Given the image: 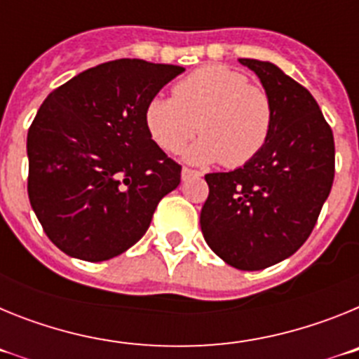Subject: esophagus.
<instances>
[{
    "mask_svg": "<svg viewBox=\"0 0 359 359\" xmlns=\"http://www.w3.org/2000/svg\"><path fill=\"white\" fill-rule=\"evenodd\" d=\"M192 176H201V172L199 170H194V169H189V167H183L182 169V180L185 182V180H189V177Z\"/></svg>",
    "mask_w": 359,
    "mask_h": 359,
    "instance_id": "34e87169",
    "label": "esophagus"
}]
</instances>
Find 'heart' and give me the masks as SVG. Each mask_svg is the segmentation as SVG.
Here are the masks:
<instances>
[{"label":"heart","instance_id":"1","mask_svg":"<svg viewBox=\"0 0 359 359\" xmlns=\"http://www.w3.org/2000/svg\"><path fill=\"white\" fill-rule=\"evenodd\" d=\"M174 98L154 97L145 107L151 138L167 152H185L192 163L221 161L241 167L262 151L273 126L268 91L252 84L243 73L221 65L198 68L177 82Z\"/></svg>","mask_w":359,"mask_h":359}]
</instances>
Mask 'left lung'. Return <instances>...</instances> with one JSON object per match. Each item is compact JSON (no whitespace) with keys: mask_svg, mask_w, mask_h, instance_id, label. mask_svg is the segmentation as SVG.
Returning <instances> with one entry per match:
<instances>
[{"mask_svg":"<svg viewBox=\"0 0 359 359\" xmlns=\"http://www.w3.org/2000/svg\"><path fill=\"white\" fill-rule=\"evenodd\" d=\"M273 106L262 151L230 172L205 176L201 231L226 264L257 271L293 255L311 236L334 180V138L313 95L278 66L239 59Z\"/></svg>","mask_w":359,"mask_h":359,"instance_id":"8db88e82","label":"left lung"}]
</instances>
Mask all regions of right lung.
I'll return each instance as SVG.
<instances>
[{
    "mask_svg": "<svg viewBox=\"0 0 359 359\" xmlns=\"http://www.w3.org/2000/svg\"><path fill=\"white\" fill-rule=\"evenodd\" d=\"M185 68L118 59L46 97L28 129V198L66 255L100 262L144 237L182 180L145 126L149 100Z\"/></svg>",
    "mask_w": 359,
    "mask_h": 359,
    "instance_id": "add662e5",
    "label": "right lung"
}]
</instances>
